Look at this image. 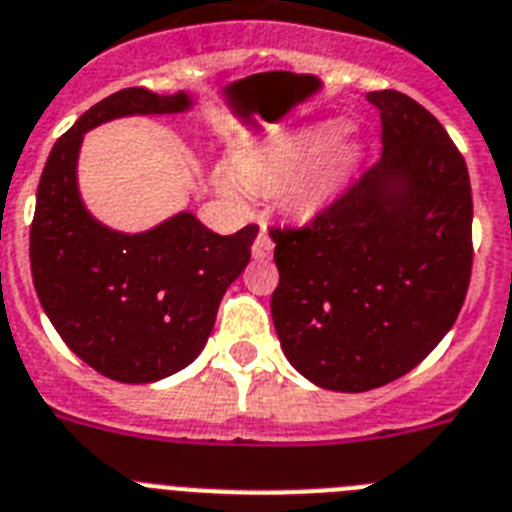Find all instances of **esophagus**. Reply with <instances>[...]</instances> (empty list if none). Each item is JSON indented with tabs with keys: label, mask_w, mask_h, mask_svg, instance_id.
I'll use <instances>...</instances> for the list:
<instances>
[{
	"label": "esophagus",
	"mask_w": 512,
	"mask_h": 512,
	"mask_svg": "<svg viewBox=\"0 0 512 512\" xmlns=\"http://www.w3.org/2000/svg\"><path fill=\"white\" fill-rule=\"evenodd\" d=\"M272 251H274L272 238H269V233H266V230H261V233L256 235V240H253V256L264 261L272 256Z\"/></svg>",
	"instance_id": "obj_1"
}]
</instances>
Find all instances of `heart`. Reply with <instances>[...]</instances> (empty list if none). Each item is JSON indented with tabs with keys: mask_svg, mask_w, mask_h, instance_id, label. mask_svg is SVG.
Masks as SVG:
<instances>
[{
	"mask_svg": "<svg viewBox=\"0 0 512 512\" xmlns=\"http://www.w3.org/2000/svg\"><path fill=\"white\" fill-rule=\"evenodd\" d=\"M342 126L318 124L274 137L238 157V176L251 191L285 194L287 207L313 214L342 189L357 163V150L339 139ZM220 189L240 196L233 173H220Z\"/></svg>",
	"mask_w": 512,
	"mask_h": 512,
	"instance_id": "obj_1",
	"label": "heart"
}]
</instances>
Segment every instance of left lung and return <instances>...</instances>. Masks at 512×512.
Instances as JSON below:
<instances>
[{
  "mask_svg": "<svg viewBox=\"0 0 512 512\" xmlns=\"http://www.w3.org/2000/svg\"><path fill=\"white\" fill-rule=\"evenodd\" d=\"M368 100L381 160L305 225L269 227L279 344L308 381L344 393L417 368L456 323L474 264L464 155L409 95Z\"/></svg>",
  "mask_w": 512,
  "mask_h": 512,
  "instance_id": "8db88e82",
  "label": "left lung"
}]
</instances>
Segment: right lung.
<instances>
[{
  "label": "right lung",
  "instance_id": "1",
  "mask_svg": "<svg viewBox=\"0 0 512 512\" xmlns=\"http://www.w3.org/2000/svg\"><path fill=\"white\" fill-rule=\"evenodd\" d=\"M189 95L126 87L56 139L30 225V272L46 316L74 355L111 381L152 383L196 360L222 295L251 259L256 225L217 235L183 212L150 233H113L77 191L82 134L129 113H176Z\"/></svg>",
  "mask_w": 512,
  "mask_h": 512
}]
</instances>
